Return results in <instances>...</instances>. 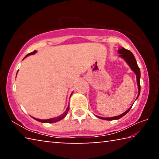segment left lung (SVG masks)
Returning a JSON list of instances; mask_svg holds the SVG:
<instances>
[{"instance_id":"obj_1","label":"left lung","mask_w":159,"mask_h":159,"mask_svg":"<svg viewBox=\"0 0 159 159\" xmlns=\"http://www.w3.org/2000/svg\"><path fill=\"white\" fill-rule=\"evenodd\" d=\"M118 52L120 54V55H119L120 57H121L122 58L124 59L126 62L128 63V65L130 66L131 69L133 70V71L136 74L137 81H138V90H139L138 91V96L137 98H138L139 93H140V83H139V79H140V70H139L138 64H137V61H136L135 58H134V56L133 55V54L132 53L130 50H126L124 48H121L120 49L118 50ZM131 107L129 109H128L125 112L123 113V114H120L119 116H114V117H111V118H102V117L98 116H97V117H98L99 118H101V119L107 120H113L119 119V118L123 117V116H125L126 114H127V113L129 112V111H130L131 109Z\"/></svg>"}]
</instances>
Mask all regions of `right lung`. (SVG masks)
Listing matches in <instances>:
<instances>
[{
    "mask_svg": "<svg viewBox=\"0 0 159 159\" xmlns=\"http://www.w3.org/2000/svg\"><path fill=\"white\" fill-rule=\"evenodd\" d=\"M36 50H34L33 52H30L29 54H28L26 56V57H27V56H29V55H33V54H34V53H36ZM69 105L68 106V107H67V109H66V110L65 111H64V114H62L61 115H60V116H58V117H56V118H50V119H47V120H41V119H38V118H34L35 120H38V121H39V122H41V123H55V122H57V121H59V120H61L62 119V118H64V117L66 116V115L67 114V113H68V111H69Z\"/></svg>",
    "mask_w": 159,
    "mask_h": 159,
    "instance_id": "add662e5",
    "label": "right lung"
}]
</instances>
